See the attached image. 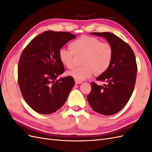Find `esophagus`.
Here are the masks:
<instances>
[{"label": "esophagus", "instance_id": "1", "mask_svg": "<svg viewBox=\"0 0 152 152\" xmlns=\"http://www.w3.org/2000/svg\"><path fill=\"white\" fill-rule=\"evenodd\" d=\"M75 84H80L82 83V81H79V80H75Z\"/></svg>", "mask_w": 152, "mask_h": 152}]
</instances>
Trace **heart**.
<instances>
[{"label": "heart", "mask_w": 152, "mask_h": 152, "mask_svg": "<svg viewBox=\"0 0 152 152\" xmlns=\"http://www.w3.org/2000/svg\"><path fill=\"white\" fill-rule=\"evenodd\" d=\"M70 48H61L59 50V60L68 69L75 66V56H82V65L69 72L68 75L75 80H83L94 74H102L111 65L113 56V48L108 42H102L94 37L84 35L73 41Z\"/></svg>", "instance_id": "obj_1"}]
</instances>
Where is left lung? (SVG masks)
I'll list each match as a JSON object with an SVG mask.
<instances>
[{"mask_svg": "<svg viewBox=\"0 0 152 152\" xmlns=\"http://www.w3.org/2000/svg\"><path fill=\"white\" fill-rule=\"evenodd\" d=\"M91 34L107 39L113 48V56L109 68L96 79L106 84L102 86L91 82L87 98L95 112L112 115L125 107L134 91L137 70L135 55L129 45L113 34Z\"/></svg>", "mask_w": 152, "mask_h": 152, "instance_id": "obj_1", "label": "left lung"}]
</instances>
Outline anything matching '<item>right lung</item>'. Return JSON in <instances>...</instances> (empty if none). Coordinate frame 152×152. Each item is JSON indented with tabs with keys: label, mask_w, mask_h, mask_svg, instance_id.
Listing matches in <instances>:
<instances>
[{
	"label": "right lung",
	"mask_w": 152,
	"mask_h": 152,
	"mask_svg": "<svg viewBox=\"0 0 152 152\" xmlns=\"http://www.w3.org/2000/svg\"><path fill=\"white\" fill-rule=\"evenodd\" d=\"M75 37L68 31H45L23 50L18 63V84L26 103L36 112L50 114L57 111L75 85L71 76L56 79L65 72L59 50Z\"/></svg>",
	"instance_id": "add662e5"
}]
</instances>
